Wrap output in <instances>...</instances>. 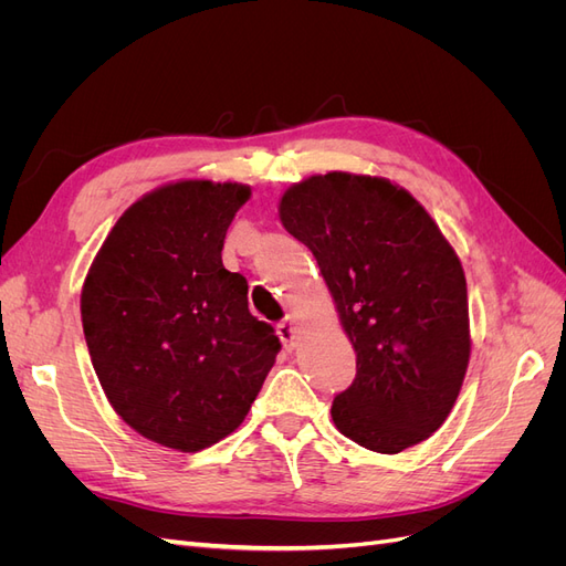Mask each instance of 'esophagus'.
I'll return each instance as SVG.
<instances>
[{"mask_svg":"<svg viewBox=\"0 0 566 566\" xmlns=\"http://www.w3.org/2000/svg\"><path fill=\"white\" fill-rule=\"evenodd\" d=\"M276 333H279V337H281V342H283V347H285V349H295V347H297V342H300L297 318H293V316L283 318V321L276 325Z\"/></svg>","mask_w":566,"mask_h":566,"instance_id":"34e87169","label":"esophagus"}]
</instances>
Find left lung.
Segmentation results:
<instances>
[{"mask_svg":"<svg viewBox=\"0 0 566 566\" xmlns=\"http://www.w3.org/2000/svg\"><path fill=\"white\" fill-rule=\"evenodd\" d=\"M281 224L316 256L356 352L331 416L358 447L399 453L449 418L470 364L465 271L399 184L328 172L293 184Z\"/></svg>","mask_w":566,"mask_h":566,"instance_id":"8db88e82","label":"left lung"}]
</instances>
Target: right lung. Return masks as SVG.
I'll use <instances>...</instances> for the list:
<instances>
[{"label":"right lung","instance_id":"1","mask_svg":"<svg viewBox=\"0 0 566 566\" xmlns=\"http://www.w3.org/2000/svg\"><path fill=\"white\" fill-rule=\"evenodd\" d=\"M235 181L181 179L123 212L82 285L84 339L115 413L160 447L196 453L248 416L281 342L221 264Z\"/></svg>","mask_w":566,"mask_h":566}]
</instances>
